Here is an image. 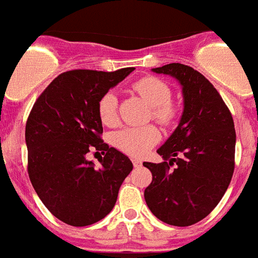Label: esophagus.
<instances>
[{"label": "esophagus", "mask_w": 258, "mask_h": 258, "mask_svg": "<svg viewBox=\"0 0 258 258\" xmlns=\"http://www.w3.org/2000/svg\"><path fill=\"white\" fill-rule=\"evenodd\" d=\"M132 161H133V165H135V168H139V166H141V164H142V161H141V160H140V158H133Z\"/></svg>", "instance_id": "obj_1"}]
</instances>
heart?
I'll return each mask as SVG.
<instances>
[{
	"instance_id": "1",
	"label": "heart",
	"mask_w": 258,
	"mask_h": 258,
	"mask_svg": "<svg viewBox=\"0 0 258 258\" xmlns=\"http://www.w3.org/2000/svg\"><path fill=\"white\" fill-rule=\"evenodd\" d=\"M133 89L152 106V117L164 126H170L178 117V106L173 102L172 89L161 78L146 76L135 82ZM116 94L108 92L98 101V117L106 126H113L117 122ZM160 139L157 129L152 125L145 126L123 127L113 136V144L121 152L135 157H141Z\"/></svg>"
}]
</instances>
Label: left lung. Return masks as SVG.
<instances>
[{"label": "left lung", "mask_w": 258, "mask_h": 258, "mask_svg": "<svg viewBox=\"0 0 258 258\" xmlns=\"http://www.w3.org/2000/svg\"><path fill=\"white\" fill-rule=\"evenodd\" d=\"M153 72L180 81L184 113L157 150L164 162H144L153 176L144 196L158 220L189 226L207 217L229 186L236 150L233 117L211 81L193 68L173 62Z\"/></svg>", "instance_id": "8db88e82"}]
</instances>
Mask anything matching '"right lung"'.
Returning <instances> with one entry per match:
<instances>
[{
    "mask_svg": "<svg viewBox=\"0 0 258 258\" xmlns=\"http://www.w3.org/2000/svg\"><path fill=\"white\" fill-rule=\"evenodd\" d=\"M133 71L63 72L29 113V178L47 211L68 225H92L110 213L119 186L133 169L125 154L102 141L98 117L101 97ZM90 150L105 153L100 168L86 160Z\"/></svg>",
    "mask_w": 258,
    "mask_h": 258,
    "instance_id": "obj_1",
    "label": "right lung"
}]
</instances>
